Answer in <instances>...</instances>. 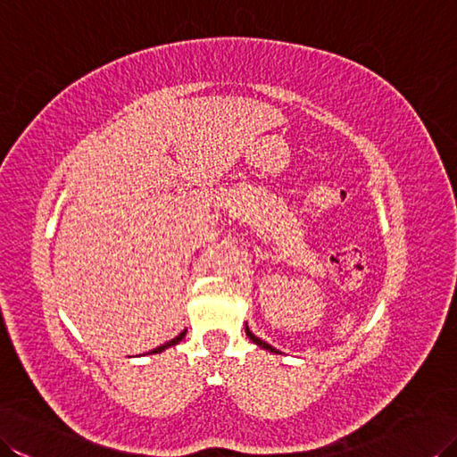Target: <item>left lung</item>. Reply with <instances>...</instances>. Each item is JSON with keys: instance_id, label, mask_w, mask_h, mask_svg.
Listing matches in <instances>:
<instances>
[{"instance_id": "obj_1", "label": "left lung", "mask_w": 457, "mask_h": 457, "mask_svg": "<svg viewBox=\"0 0 457 457\" xmlns=\"http://www.w3.org/2000/svg\"><path fill=\"white\" fill-rule=\"evenodd\" d=\"M246 336H248V337H250V339H252V341H253L255 345H260V347H263V349H267V351H271V353H275V349L271 347V345H267V343H265V341H262L260 337H255V336H253V333H252V331L248 329V326H246Z\"/></svg>"}]
</instances>
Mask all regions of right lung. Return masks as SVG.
<instances>
[{"mask_svg":"<svg viewBox=\"0 0 457 457\" xmlns=\"http://www.w3.org/2000/svg\"><path fill=\"white\" fill-rule=\"evenodd\" d=\"M184 336H186V331H182V333H180V336H176V337H174V339H170L169 343H164V345H161V347H157V349H154L153 353H161V351H164L166 347H172V345H178V343H180V341L184 339Z\"/></svg>","mask_w":457,"mask_h":457,"instance_id":"1","label":"right lung"}]
</instances>
